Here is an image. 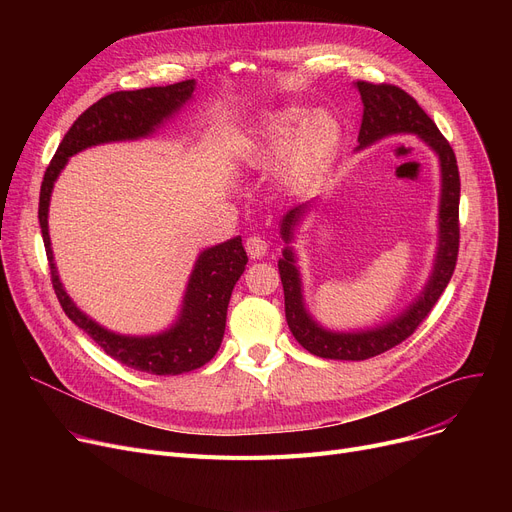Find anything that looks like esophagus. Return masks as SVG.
I'll use <instances>...</instances> for the list:
<instances>
[{"mask_svg":"<svg viewBox=\"0 0 512 512\" xmlns=\"http://www.w3.org/2000/svg\"><path fill=\"white\" fill-rule=\"evenodd\" d=\"M245 249L251 259H263L267 249H270V245H267V240L261 236H249L245 242Z\"/></svg>","mask_w":512,"mask_h":512,"instance_id":"esophagus-1","label":"esophagus"}]
</instances>
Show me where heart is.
I'll return each instance as SVG.
<instances>
[{
  "label": "heart",
  "instance_id": "b5f03b06",
  "mask_svg": "<svg viewBox=\"0 0 512 512\" xmlns=\"http://www.w3.org/2000/svg\"><path fill=\"white\" fill-rule=\"evenodd\" d=\"M342 130L328 112L307 114L303 110H280L267 116L253 134L251 159L259 166H270L288 151L284 174L301 178L319 170L332 159L340 145Z\"/></svg>",
  "mask_w": 512,
  "mask_h": 512
}]
</instances>
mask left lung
<instances>
[{"mask_svg":"<svg viewBox=\"0 0 512 512\" xmlns=\"http://www.w3.org/2000/svg\"><path fill=\"white\" fill-rule=\"evenodd\" d=\"M355 87L361 93L363 101V120L359 130V147L365 149L375 141L392 137V134H417V137L436 151L440 159L442 172V193H440V213H438V251L432 276L423 286L421 294L398 317L378 328L361 332H332L319 326L311 317L303 301L301 272L297 267V255L292 247H284L282 259L278 261V270L284 286V309L286 321L292 336L307 348L311 355L321 359L336 361H365L375 355H382L402 340H407L421 321L429 315L438 303L440 294L448 286L452 272L456 267V255H459V201H461V178L459 166L450 143L438 130L434 120L429 118L419 103L402 89L394 85H373L365 80H357ZM309 203L290 209L280 224V234L286 245L294 238V228L301 224V218L307 213Z\"/></svg>","mask_w":512,"mask_h":512,"instance_id":"8db88e82","label":"left lung"}]
</instances>
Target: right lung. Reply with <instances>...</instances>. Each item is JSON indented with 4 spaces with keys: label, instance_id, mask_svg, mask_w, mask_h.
Segmentation results:
<instances>
[{
    "label": "right lung",
    "instance_id": "right-lung-1",
    "mask_svg": "<svg viewBox=\"0 0 512 512\" xmlns=\"http://www.w3.org/2000/svg\"><path fill=\"white\" fill-rule=\"evenodd\" d=\"M195 85V80H182V83L168 87L118 91L101 97L87 112L80 114L64 134L56 155L45 170L39 195V224L51 270V284L64 313L112 359L153 375H180L199 369L218 353L226 330L232 288L249 261L245 249H242L240 236L209 247L197 257L193 274L186 284L178 319L172 328L153 336H124L99 326L97 321L72 303L64 290L58 267L53 263L47 228L49 199L53 182L58 180L60 172L68 164V157L101 143L149 137L157 126L172 118L193 97Z\"/></svg>",
    "mask_w": 512,
    "mask_h": 512
}]
</instances>
